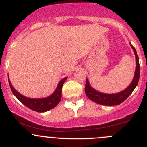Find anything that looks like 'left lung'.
Returning a JSON list of instances; mask_svg holds the SVG:
<instances>
[{
    "label": "left lung",
    "mask_w": 147,
    "mask_h": 147,
    "mask_svg": "<svg viewBox=\"0 0 147 147\" xmlns=\"http://www.w3.org/2000/svg\"><path fill=\"white\" fill-rule=\"evenodd\" d=\"M130 45H131V48L133 49L136 58V69L135 72H134V78H133L131 84L125 90L120 92L115 93V94H106V93L100 92L92 88L87 78L84 92H85L86 95L90 100H91L92 101L95 102V103L100 104V105H106V106H114V105H119L121 102L125 101L128 98L129 96L132 93L135 87H137L138 82H139L140 67H139V57L137 54V51L131 43H130Z\"/></svg>",
    "instance_id": "8db88e82"
}]
</instances>
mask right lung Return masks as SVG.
<instances>
[{"label": "right lung", "instance_id": "right-lung-1", "mask_svg": "<svg viewBox=\"0 0 147 147\" xmlns=\"http://www.w3.org/2000/svg\"><path fill=\"white\" fill-rule=\"evenodd\" d=\"M67 79V78H63V80H61L59 82L57 88L55 90L54 92L51 95L45 97V98H30V97H25V96L22 95L20 93H19L17 90H15V88L10 83L9 78H8V82H9V85L13 94L21 103L35 112H45L55 107L58 105L61 100L62 87Z\"/></svg>", "mask_w": 147, "mask_h": 147}]
</instances>
